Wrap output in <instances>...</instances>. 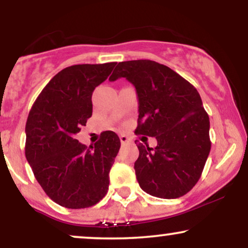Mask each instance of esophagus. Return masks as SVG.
Here are the masks:
<instances>
[{
  "instance_id": "obj_1",
  "label": "esophagus",
  "mask_w": 248,
  "mask_h": 248,
  "mask_svg": "<svg viewBox=\"0 0 248 248\" xmlns=\"http://www.w3.org/2000/svg\"><path fill=\"white\" fill-rule=\"evenodd\" d=\"M120 141H121L122 144H127V143H129V142H130V139L126 135H120Z\"/></svg>"
}]
</instances>
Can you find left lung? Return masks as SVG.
Here are the masks:
<instances>
[{
  "label": "left lung",
  "instance_id": "1",
  "mask_svg": "<svg viewBox=\"0 0 248 248\" xmlns=\"http://www.w3.org/2000/svg\"><path fill=\"white\" fill-rule=\"evenodd\" d=\"M121 77L138 93L135 134L157 140L155 148L138 143L134 169L141 189L158 198L182 197L201 178L211 149L210 120L201 95L170 67L148 59L119 62L109 80Z\"/></svg>",
  "mask_w": 248,
  "mask_h": 248
}]
</instances>
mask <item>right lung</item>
<instances>
[{
	"instance_id": "1",
	"label": "right lung",
	"mask_w": 248,
	"mask_h": 248,
	"mask_svg": "<svg viewBox=\"0 0 248 248\" xmlns=\"http://www.w3.org/2000/svg\"><path fill=\"white\" fill-rule=\"evenodd\" d=\"M116 62L72 65L46 85L25 124V157L45 193L61 206L85 209L106 196L110 168L120 149L112 130L86 147L76 134L92 116V93Z\"/></svg>"
}]
</instances>
